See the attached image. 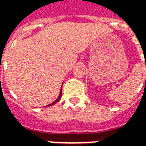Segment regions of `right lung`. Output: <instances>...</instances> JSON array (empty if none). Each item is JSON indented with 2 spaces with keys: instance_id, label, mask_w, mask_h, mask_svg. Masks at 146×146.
Wrapping results in <instances>:
<instances>
[{
  "instance_id": "obj_1",
  "label": "right lung",
  "mask_w": 146,
  "mask_h": 146,
  "mask_svg": "<svg viewBox=\"0 0 146 146\" xmlns=\"http://www.w3.org/2000/svg\"><path fill=\"white\" fill-rule=\"evenodd\" d=\"M61 97H62V88H61V92H60V94H59V96H58V98L57 99L55 100V101L53 102H52L51 104L48 105V106H53V105H54V104H55L56 102H58V101H59V100H60V99H61Z\"/></svg>"
}]
</instances>
